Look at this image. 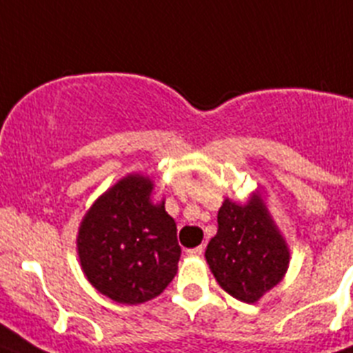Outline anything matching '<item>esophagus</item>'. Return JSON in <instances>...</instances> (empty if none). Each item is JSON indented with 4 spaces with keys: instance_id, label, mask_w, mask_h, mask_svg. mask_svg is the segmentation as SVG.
<instances>
[{
    "instance_id": "esophagus-1",
    "label": "esophagus",
    "mask_w": 353,
    "mask_h": 353,
    "mask_svg": "<svg viewBox=\"0 0 353 353\" xmlns=\"http://www.w3.org/2000/svg\"><path fill=\"white\" fill-rule=\"evenodd\" d=\"M203 251H205L203 245H199V248L189 249V251H187V254H189V256H201V254H203Z\"/></svg>"
}]
</instances>
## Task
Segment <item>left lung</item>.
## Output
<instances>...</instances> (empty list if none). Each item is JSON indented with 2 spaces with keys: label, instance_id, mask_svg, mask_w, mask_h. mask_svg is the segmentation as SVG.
<instances>
[{
  "label": "left lung",
  "instance_id": "1",
  "mask_svg": "<svg viewBox=\"0 0 353 353\" xmlns=\"http://www.w3.org/2000/svg\"><path fill=\"white\" fill-rule=\"evenodd\" d=\"M205 258L221 288L248 304L283 281L290 249L260 192H252L244 205L224 199Z\"/></svg>",
  "mask_w": 353,
  "mask_h": 353
}]
</instances>
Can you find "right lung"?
I'll return each instance as SVG.
<instances>
[{"label": "right lung", "mask_w": 353, "mask_h": 353, "mask_svg": "<svg viewBox=\"0 0 353 353\" xmlns=\"http://www.w3.org/2000/svg\"><path fill=\"white\" fill-rule=\"evenodd\" d=\"M154 182L130 173L109 187L84 214L77 254L84 276L120 304H141L161 295L179 270L176 224L152 201Z\"/></svg>", "instance_id": "1"}]
</instances>
